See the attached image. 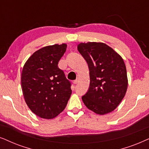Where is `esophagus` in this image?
Here are the masks:
<instances>
[{"instance_id":"1","label":"esophagus","mask_w":149,"mask_h":149,"mask_svg":"<svg viewBox=\"0 0 149 149\" xmlns=\"http://www.w3.org/2000/svg\"><path fill=\"white\" fill-rule=\"evenodd\" d=\"M78 82H79V80H78V79H77V80L73 81V84H78Z\"/></svg>"}]
</instances>
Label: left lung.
<instances>
[{"label": "left lung", "instance_id": "8db88e82", "mask_svg": "<svg viewBox=\"0 0 149 149\" xmlns=\"http://www.w3.org/2000/svg\"><path fill=\"white\" fill-rule=\"evenodd\" d=\"M78 50L88 64L90 86L82 97L85 106L97 114H108L125 95L128 86L122 57L104 43H80Z\"/></svg>", "mask_w": 149, "mask_h": 149}]
</instances>
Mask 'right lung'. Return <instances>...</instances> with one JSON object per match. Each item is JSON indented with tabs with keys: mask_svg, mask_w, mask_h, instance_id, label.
Segmentation results:
<instances>
[{
	"mask_svg": "<svg viewBox=\"0 0 149 149\" xmlns=\"http://www.w3.org/2000/svg\"><path fill=\"white\" fill-rule=\"evenodd\" d=\"M67 44H54L35 52L24 65L21 86L32 112L52 119L62 112L71 95V83L58 64Z\"/></svg>",
	"mask_w": 149,
	"mask_h": 149,
	"instance_id": "1",
	"label": "right lung"
}]
</instances>
